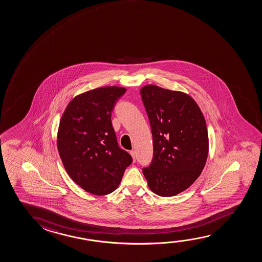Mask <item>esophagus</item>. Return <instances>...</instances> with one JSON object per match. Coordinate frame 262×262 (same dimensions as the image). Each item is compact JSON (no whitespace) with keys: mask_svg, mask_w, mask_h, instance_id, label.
Instances as JSON below:
<instances>
[{"mask_svg":"<svg viewBox=\"0 0 262 262\" xmlns=\"http://www.w3.org/2000/svg\"><path fill=\"white\" fill-rule=\"evenodd\" d=\"M129 154L132 155V157H133V161L135 162V160H136V155H135V151H134V150H130V151H129Z\"/></svg>","mask_w":262,"mask_h":262,"instance_id":"34e87169","label":"esophagus"}]
</instances>
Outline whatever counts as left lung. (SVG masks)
I'll list each match as a JSON object with an SVG mask.
<instances>
[{
	"mask_svg": "<svg viewBox=\"0 0 262 262\" xmlns=\"http://www.w3.org/2000/svg\"><path fill=\"white\" fill-rule=\"evenodd\" d=\"M153 138V159L142 172L160 196H174L201 174L209 149L206 122L198 103L183 92L148 84L141 89Z\"/></svg>",
	"mask_w": 262,
	"mask_h": 262,
	"instance_id": "obj_1",
	"label": "left lung"
}]
</instances>
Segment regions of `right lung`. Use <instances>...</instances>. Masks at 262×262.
<instances>
[{"instance_id":"right-lung-1","label":"right lung","mask_w":262,"mask_h":262,"mask_svg":"<svg viewBox=\"0 0 262 262\" xmlns=\"http://www.w3.org/2000/svg\"><path fill=\"white\" fill-rule=\"evenodd\" d=\"M126 88L104 86L77 95L61 117L57 145L64 169L80 187L95 195L114 192L133 162L118 145L112 112Z\"/></svg>"}]
</instances>
